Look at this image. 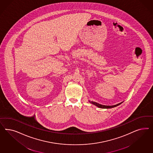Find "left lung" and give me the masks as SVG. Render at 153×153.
I'll use <instances>...</instances> for the list:
<instances>
[{
	"label": "left lung",
	"mask_w": 153,
	"mask_h": 153,
	"mask_svg": "<svg viewBox=\"0 0 153 153\" xmlns=\"http://www.w3.org/2000/svg\"><path fill=\"white\" fill-rule=\"evenodd\" d=\"M90 102L91 104H93L94 105H95V106L98 107V108H102V109H109V108H114V107H117L118 105H120V104H122L123 102H121L119 104H117L116 105H102V104H100L99 103H97V102H92V101H88Z\"/></svg>",
	"instance_id": "8db88e82"
}]
</instances>
